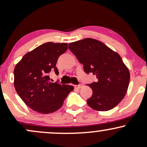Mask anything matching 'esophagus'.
<instances>
[{
	"mask_svg": "<svg viewBox=\"0 0 147 147\" xmlns=\"http://www.w3.org/2000/svg\"><path fill=\"white\" fill-rule=\"evenodd\" d=\"M83 86H84L82 85V84H79V85H75V88L79 89V88H82Z\"/></svg>",
	"mask_w": 147,
	"mask_h": 147,
	"instance_id": "1",
	"label": "esophagus"
}]
</instances>
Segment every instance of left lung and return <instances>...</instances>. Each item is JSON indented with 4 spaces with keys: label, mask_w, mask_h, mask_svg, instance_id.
I'll list each match as a JSON object with an SVG mask.
<instances>
[{
    "label": "left lung",
    "mask_w": 147,
    "mask_h": 147,
    "mask_svg": "<svg viewBox=\"0 0 147 147\" xmlns=\"http://www.w3.org/2000/svg\"><path fill=\"white\" fill-rule=\"evenodd\" d=\"M68 48L83 64L84 71L98 79L88 85L92 95L87 99L88 105L98 111L115 107L125 96L130 81L129 68L119 54L90 38L70 43Z\"/></svg>",
    "instance_id": "8db88e82"
}]
</instances>
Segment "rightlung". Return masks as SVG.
<instances>
[{"label":"right lung","instance_id":"right-lung-1","mask_svg":"<svg viewBox=\"0 0 147 147\" xmlns=\"http://www.w3.org/2000/svg\"><path fill=\"white\" fill-rule=\"evenodd\" d=\"M68 49V43L48 42L26 53L14 68V88L27 106L42 114L59 109L68 94L70 85L50 82L51 70L59 74L56 63L59 57Z\"/></svg>","mask_w":147,"mask_h":147}]
</instances>
